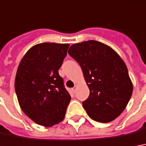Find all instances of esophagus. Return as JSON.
Instances as JSON below:
<instances>
[{"label": "esophagus", "instance_id": "obj_1", "mask_svg": "<svg viewBox=\"0 0 146 146\" xmlns=\"http://www.w3.org/2000/svg\"><path fill=\"white\" fill-rule=\"evenodd\" d=\"M76 90H77V86H75L73 87V89H72V91H73V93H75V92H76Z\"/></svg>", "mask_w": 146, "mask_h": 146}]
</instances>
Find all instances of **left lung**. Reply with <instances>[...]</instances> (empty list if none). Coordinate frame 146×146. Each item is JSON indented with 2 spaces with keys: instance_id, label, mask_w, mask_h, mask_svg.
<instances>
[{
  "instance_id": "left-lung-1",
  "label": "left lung",
  "mask_w": 146,
  "mask_h": 146,
  "mask_svg": "<svg viewBox=\"0 0 146 146\" xmlns=\"http://www.w3.org/2000/svg\"><path fill=\"white\" fill-rule=\"evenodd\" d=\"M68 52L81 66L90 89L89 98L82 102L87 114L102 123L117 118L133 93L122 59L110 46L93 40L71 45Z\"/></svg>"
}]
</instances>
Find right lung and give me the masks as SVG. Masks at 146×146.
Instances as JSON below:
<instances>
[{
	"instance_id": "right-lung-1",
	"label": "right lung",
	"mask_w": 146,
	"mask_h": 146,
	"mask_svg": "<svg viewBox=\"0 0 146 146\" xmlns=\"http://www.w3.org/2000/svg\"><path fill=\"white\" fill-rule=\"evenodd\" d=\"M69 44L41 43L23 56L15 78V90L23 112L34 122L51 127L60 122L71 97L58 69Z\"/></svg>"
}]
</instances>
